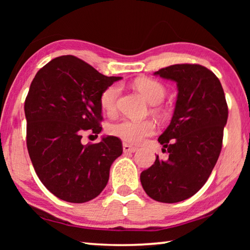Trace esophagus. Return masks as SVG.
Listing matches in <instances>:
<instances>
[{
	"label": "esophagus",
	"mask_w": 250,
	"mask_h": 250,
	"mask_svg": "<svg viewBox=\"0 0 250 250\" xmlns=\"http://www.w3.org/2000/svg\"><path fill=\"white\" fill-rule=\"evenodd\" d=\"M122 149H124L125 153H133V152L137 151L138 149L133 146H130L128 143H124V146H122Z\"/></svg>",
	"instance_id": "esophagus-1"
}]
</instances>
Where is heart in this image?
<instances>
[{
    "label": "heart",
    "instance_id": "b5f03b06",
    "mask_svg": "<svg viewBox=\"0 0 250 250\" xmlns=\"http://www.w3.org/2000/svg\"><path fill=\"white\" fill-rule=\"evenodd\" d=\"M134 87L151 104H159L162 103L167 95V89L158 80L151 78H140L134 82ZM120 95V86L112 83L105 87L100 95V105L104 111L109 115L115 113L117 109V101ZM155 132V124L151 120L135 121L124 119L110 126V133L121 139L125 142L140 143L146 138Z\"/></svg>",
    "mask_w": 250,
    "mask_h": 250
}]
</instances>
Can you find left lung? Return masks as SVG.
<instances>
[{"label":"left lung","mask_w":250,"mask_h":250,"mask_svg":"<svg viewBox=\"0 0 250 250\" xmlns=\"http://www.w3.org/2000/svg\"><path fill=\"white\" fill-rule=\"evenodd\" d=\"M154 75L177 84L170 125L159 137L167 161L156 156L140 175L142 188L154 201L177 203L206 183L223 145L228 107L222 83L213 71L197 64H177Z\"/></svg>","instance_id":"left-lung-1"}]
</instances>
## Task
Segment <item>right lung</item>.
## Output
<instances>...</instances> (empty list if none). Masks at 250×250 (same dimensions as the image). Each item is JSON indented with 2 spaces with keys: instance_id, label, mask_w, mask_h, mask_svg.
<instances>
[{
  "instance_id": "right-lung-1",
  "label": "right lung",
  "mask_w": 250,
  "mask_h": 250,
  "mask_svg": "<svg viewBox=\"0 0 250 250\" xmlns=\"http://www.w3.org/2000/svg\"><path fill=\"white\" fill-rule=\"evenodd\" d=\"M121 77H107L71 55L56 57L34 77L25 99L26 145L34 170L46 188L69 203L99 195L122 142L107 135L83 146L84 132H101L100 95Z\"/></svg>"
}]
</instances>
